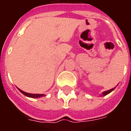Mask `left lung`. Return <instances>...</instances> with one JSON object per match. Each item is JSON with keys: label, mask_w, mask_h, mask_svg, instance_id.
<instances>
[{"label": "left lung", "mask_w": 131, "mask_h": 131, "mask_svg": "<svg viewBox=\"0 0 131 131\" xmlns=\"http://www.w3.org/2000/svg\"><path fill=\"white\" fill-rule=\"evenodd\" d=\"M113 90H114V88H112V89H110V90H109V91H104V92H103V95H107V94H109L110 93H111Z\"/></svg>", "instance_id": "obj_1"}]
</instances>
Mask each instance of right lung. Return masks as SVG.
Returning <instances> with one entry per match:
<instances>
[{
	"label": "right lung",
	"mask_w": 131,
	"mask_h": 131,
	"mask_svg": "<svg viewBox=\"0 0 131 131\" xmlns=\"http://www.w3.org/2000/svg\"><path fill=\"white\" fill-rule=\"evenodd\" d=\"M19 89V88H18ZM19 91L21 92V93H23L24 95H26L27 97H32V98H38V97H40L43 96V94H31V93H25L24 91H22L20 89H19Z\"/></svg>",
	"instance_id": "right-lung-1"
}]
</instances>
